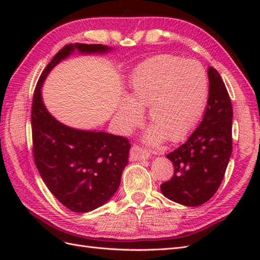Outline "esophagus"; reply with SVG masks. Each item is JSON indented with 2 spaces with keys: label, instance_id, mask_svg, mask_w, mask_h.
<instances>
[{
  "label": "esophagus",
  "instance_id": "1",
  "mask_svg": "<svg viewBox=\"0 0 260 260\" xmlns=\"http://www.w3.org/2000/svg\"><path fill=\"white\" fill-rule=\"evenodd\" d=\"M148 157L147 152L143 147H141L139 145H133L130 148V159L136 161V160H142V159H146Z\"/></svg>",
  "mask_w": 260,
  "mask_h": 260
}]
</instances>
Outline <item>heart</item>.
<instances>
[{"mask_svg":"<svg viewBox=\"0 0 260 260\" xmlns=\"http://www.w3.org/2000/svg\"><path fill=\"white\" fill-rule=\"evenodd\" d=\"M207 93L206 73L198 61L159 55L133 75L128 101L120 103L116 119L123 130H132L141 121L140 112L147 108V119L154 127L148 142L157 144L164 138L178 142L198 123Z\"/></svg>","mask_w":260,"mask_h":260,"instance_id":"b5f03b06","label":"heart"}]
</instances>
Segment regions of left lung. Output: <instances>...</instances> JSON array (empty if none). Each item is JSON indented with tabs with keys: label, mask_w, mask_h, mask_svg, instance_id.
<instances>
[{
	"label": "left lung",
	"mask_w": 260,
	"mask_h": 260,
	"mask_svg": "<svg viewBox=\"0 0 260 260\" xmlns=\"http://www.w3.org/2000/svg\"><path fill=\"white\" fill-rule=\"evenodd\" d=\"M209 93L203 120L185 142L167 154L174 176L160 184L167 199L184 206H200L222 182L232 153L233 109L223 80L208 68Z\"/></svg>",
	"instance_id": "obj_1"
}]
</instances>
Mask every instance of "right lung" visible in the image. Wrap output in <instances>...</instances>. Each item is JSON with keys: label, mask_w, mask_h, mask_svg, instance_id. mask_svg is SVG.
I'll return each instance as SVG.
<instances>
[{"label": "right lung", "mask_w": 260, "mask_h": 260, "mask_svg": "<svg viewBox=\"0 0 260 260\" xmlns=\"http://www.w3.org/2000/svg\"><path fill=\"white\" fill-rule=\"evenodd\" d=\"M75 50L91 54L112 49L102 44H68L45 67L31 107L32 153L42 180L58 202L75 212H88L103 205L118 190L130 143L124 137L69 128L45 108L41 96L44 79Z\"/></svg>", "instance_id": "add662e5"}]
</instances>
